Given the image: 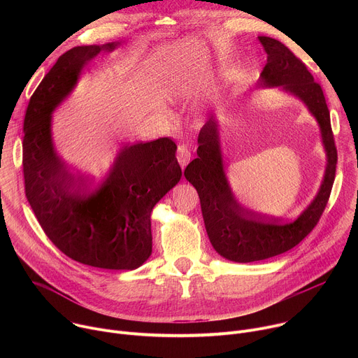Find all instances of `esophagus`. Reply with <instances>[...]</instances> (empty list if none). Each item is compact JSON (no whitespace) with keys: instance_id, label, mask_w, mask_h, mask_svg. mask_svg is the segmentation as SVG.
<instances>
[{"instance_id":"esophagus-1","label":"esophagus","mask_w":358,"mask_h":358,"mask_svg":"<svg viewBox=\"0 0 358 358\" xmlns=\"http://www.w3.org/2000/svg\"><path fill=\"white\" fill-rule=\"evenodd\" d=\"M177 160L181 166V169H185V166L191 160V148L187 144H180L177 150Z\"/></svg>"}]
</instances>
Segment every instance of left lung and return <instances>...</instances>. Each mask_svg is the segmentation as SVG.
<instances>
[{
  "instance_id": "8db88e82",
  "label": "left lung",
  "mask_w": 358,
  "mask_h": 358,
  "mask_svg": "<svg viewBox=\"0 0 358 358\" xmlns=\"http://www.w3.org/2000/svg\"><path fill=\"white\" fill-rule=\"evenodd\" d=\"M258 39L268 54L259 87H278L303 101L319 124L326 151V170L317 194L294 221L264 220L248 213L229 185L218 117L213 116L203 124L198 136V157L187 166L184 176L199 195L203 224L211 245L222 258L238 264L276 257L308 236L327 206L337 164L330 112L320 85L282 42L269 36H258Z\"/></svg>"
}]
</instances>
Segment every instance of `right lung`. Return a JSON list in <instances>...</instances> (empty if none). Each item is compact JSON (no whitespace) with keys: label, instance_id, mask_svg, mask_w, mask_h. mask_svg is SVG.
<instances>
[{"label":"right lung","instance_id":"obj_1","mask_svg":"<svg viewBox=\"0 0 358 358\" xmlns=\"http://www.w3.org/2000/svg\"><path fill=\"white\" fill-rule=\"evenodd\" d=\"M120 43L75 46L34 92L24 120L25 194L46 236L71 259L100 269L133 271L151 255V211L178 184L177 145L169 137L123 145L101 181L68 170L52 137V113L85 66Z\"/></svg>","mask_w":358,"mask_h":358}]
</instances>
